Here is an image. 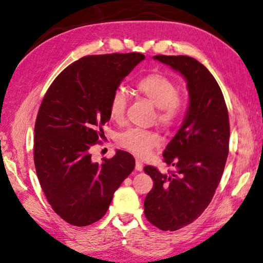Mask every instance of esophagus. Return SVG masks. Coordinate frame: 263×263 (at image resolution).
Returning <instances> with one entry per match:
<instances>
[{
    "label": "esophagus",
    "instance_id": "obj_1",
    "mask_svg": "<svg viewBox=\"0 0 263 263\" xmlns=\"http://www.w3.org/2000/svg\"><path fill=\"white\" fill-rule=\"evenodd\" d=\"M135 168L137 170V171H142V168H143V164H142L141 159L136 158V165H135Z\"/></svg>",
    "mask_w": 263,
    "mask_h": 263
}]
</instances>
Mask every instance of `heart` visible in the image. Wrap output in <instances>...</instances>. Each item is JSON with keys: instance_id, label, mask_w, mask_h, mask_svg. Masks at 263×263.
Wrapping results in <instances>:
<instances>
[{"instance_id": "obj_1", "label": "heart", "mask_w": 263, "mask_h": 263, "mask_svg": "<svg viewBox=\"0 0 263 263\" xmlns=\"http://www.w3.org/2000/svg\"><path fill=\"white\" fill-rule=\"evenodd\" d=\"M139 93L157 106V120L165 127H172L181 117L183 99L178 93V86L171 78L159 72L148 73L136 82ZM127 98L121 90L113 92L108 103L109 118L121 122L126 115ZM118 143L135 155L146 156L160 144V136L155 130L141 128L127 129L118 135Z\"/></svg>"}]
</instances>
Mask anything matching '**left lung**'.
<instances>
[{
    "instance_id": "8db88e82",
    "label": "left lung",
    "mask_w": 263,
    "mask_h": 263,
    "mask_svg": "<svg viewBox=\"0 0 263 263\" xmlns=\"http://www.w3.org/2000/svg\"><path fill=\"white\" fill-rule=\"evenodd\" d=\"M186 78L190 107L185 121L164 150L168 171L146 165L154 187L144 215L163 231H177L200 217L213 200L229 155L230 121L222 90L203 64L186 55H156Z\"/></svg>"
}]
</instances>
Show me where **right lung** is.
<instances>
[{
  "mask_svg": "<svg viewBox=\"0 0 263 263\" xmlns=\"http://www.w3.org/2000/svg\"><path fill=\"white\" fill-rule=\"evenodd\" d=\"M142 60L141 53L81 58L59 73L41 101L34 124L35 172L48 203L69 224L99 220L135 167L127 151L98 164L90 149L104 136L113 92Z\"/></svg>",
  "mask_w": 263,
  "mask_h": 263,
  "instance_id": "add662e5",
  "label": "right lung"
}]
</instances>
